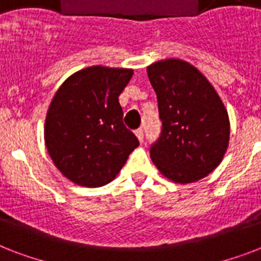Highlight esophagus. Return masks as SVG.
<instances>
[{"label":"esophagus","instance_id":"1","mask_svg":"<svg viewBox=\"0 0 261 261\" xmlns=\"http://www.w3.org/2000/svg\"><path fill=\"white\" fill-rule=\"evenodd\" d=\"M135 135H137V138L139 139V142H143V130H142V128H138V130H135Z\"/></svg>","mask_w":261,"mask_h":261}]
</instances>
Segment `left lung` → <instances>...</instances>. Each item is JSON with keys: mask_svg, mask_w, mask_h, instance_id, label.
Returning a JSON list of instances; mask_svg holds the SVG:
<instances>
[{"mask_svg": "<svg viewBox=\"0 0 261 261\" xmlns=\"http://www.w3.org/2000/svg\"><path fill=\"white\" fill-rule=\"evenodd\" d=\"M147 75L163 122L160 138L150 147L151 161L174 182L206 177L229 145L230 123L222 100L208 80L181 59L151 63Z\"/></svg>", "mask_w": 261, "mask_h": 261, "instance_id": "obj_1", "label": "left lung"}]
</instances>
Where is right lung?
I'll use <instances>...</instances> for the list:
<instances>
[{
  "instance_id": "right-lung-1",
  "label": "right lung",
  "mask_w": 261,
  "mask_h": 261,
  "mask_svg": "<svg viewBox=\"0 0 261 261\" xmlns=\"http://www.w3.org/2000/svg\"><path fill=\"white\" fill-rule=\"evenodd\" d=\"M133 69L90 66L70 75L47 111L44 141L53 163L83 187L108 184L139 142L119 104Z\"/></svg>"
}]
</instances>
